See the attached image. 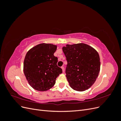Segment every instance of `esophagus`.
Returning <instances> with one entry per match:
<instances>
[{
	"label": "esophagus",
	"instance_id": "1",
	"mask_svg": "<svg viewBox=\"0 0 121 121\" xmlns=\"http://www.w3.org/2000/svg\"><path fill=\"white\" fill-rule=\"evenodd\" d=\"M61 68L62 69V70H63V72H64V71H65V68H64V67H61Z\"/></svg>",
	"mask_w": 121,
	"mask_h": 121
}]
</instances>
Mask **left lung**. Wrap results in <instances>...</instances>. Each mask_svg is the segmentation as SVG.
Segmentation results:
<instances>
[{
    "instance_id": "8db88e82",
    "label": "left lung",
    "mask_w": 121,
    "mask_h": 121,
    "mask_svg": "<svg viewBox=\"0 0 121 121\" xmlns=\"http://www.w3.org/2000/svg\"><path fill=\"white\" fill-rule=\"evenodd\" d=\"M67 65L65 73L69 85L76 91L87 90L94 83L100 71L99 54L92 47L84 43L63 47Z\"/></svg>"
}]
</instances>
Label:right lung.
Here are the masks:
<instances>
[{"mask_svg": "<svg viewBox=\"0 0 121 121\" xmlns=\"http://www.w3.org/2000/svg\"><path fill=\"white\" fill-rule=\"evenodd\" d=\"M56 45L41 43L29 50L24 61V72L30 86L36 90L45 91L54 85L56 78L62 73L54 56Z\"/></svg>", "mask_w": 121, "mask_h": 121, "instance_id": "1", "label": "right lung"}]
</instances>
